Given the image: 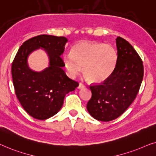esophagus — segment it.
I'll use <instances>...</instances> for the list:
<instances>
[{"label":"esophagus","instance_id":"esophagus-1","mask_svg":"<svg viewBox=\"0 0 156 156\" xmlns=\"http://www.w3.org/2000/svg\"><path fill=\"white\" fill-rule=\"evenodd\" d=\"M86 88V86L83 83H79V86H78V89H83V88Z\"/></svg>","mask_w":156,"mask_h":156}]
</instances>
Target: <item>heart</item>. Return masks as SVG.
Segmentation results:
<instances>
[{
    "label": "heart",
    "mask_w": 156,
    "mask_h": 156,
    "mask_svg": "<svg viewBox=\"0 0 156 156\" xmlns=\"http://www.w3.org/2000/svg\"><path fill=\"white\" fill-rule=\"evenodd\" d=\"M118 61L116 50L111 45L80 41L73 45L71 53L63 56L64 67L71 77L81 72L90 82L99 83L113 73Z\"/></svg>",
    "instance_id": "obj_1"
}]
</instances>
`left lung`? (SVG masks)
<instances>
[{
	"mask_svg": "<svg viewBox=\"0 0 156 156\" xmlns=\"http://www.w3.org/2000/svg\"><path fill=\"white\" fill-rule=\"evenodd\" d=\"M118 61L111 76L102 84L90 86L92 97L87 110L93 118L108 122L122 115L136 98L143 78L142 60L121 37L116 38Z\"/></svg>",
	"mask_w": 156,
	"mask_h": 156,
	"instance_id": "left-lung-1",
	"label": "left lung"
}]
</instances>
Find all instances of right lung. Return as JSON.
Listing matches in <instances>:
<instances>
[{
  "label": "right lung",
  "instance_id": "1",
  "mask_svg": "<svg viewBox=\"0 0 156 156\" xmlns=\"http://www.w3.org/2000/svg\"><path fill=\"white\" fill-rule=\"evenodd\" d=\"M68 39L40 35L25 41L12 63L15 92L25 111L33 118L45 120L55 115L63 106L66 95L73 91L78 83L66 76L62 55ZM43 49L49 57V67L35 72L29 67L28 56Z\"/></svg>",
  "mask_w": 156,
  "mask_h": 156
}]
</instances>
